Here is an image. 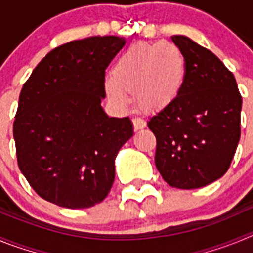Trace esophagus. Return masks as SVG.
<instances>
[{"mask_svg":"<svg viewBox=\"0 0 253 253\" xmlns=\"http://www.w3.org/2000/svg\"><path fill=\"white\" fill-rule=\"evenodd\" d=\"M133 126H134V130H140V129L146 128V122L140 118H134L133 119Z\"/></svg>","mask_w":253,"mask_h":253,"instance_id":"34e87169","label":"esophagus"}]
</instances>
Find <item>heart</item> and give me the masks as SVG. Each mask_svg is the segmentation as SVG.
<instances>
[{
    "mask_svg": "<svg viewBox=\"0 0 253 253\" xmlns=\"http://www.w3.org/2000/svg\"><path fill=\"white\" fill-rule=\"evenodd\" d=\"M185 81L186 62L175 44L135 43L120 55L105 87L116 106H126L130 93L142 110L158 113L180 97Z\"/></svg>",
    "mask_w": 253,
    "mask_h": 253,
    "instance_id": "heart-1",
    "label": "heart"
}]
</instances>
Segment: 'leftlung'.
Listing matches in <instances>:
<instances>
[{
    "mask_svg": "<svg viewBox=\"0 0 253 253\" xmlns=\"http://www.w3.org/2000/svg\"><path fill=\"white\" fill-rule=\"evenodd\" d=\"M172 42L186 62L180 97L147 123L157 139L156 167L167 184L199 189L228 171L241 137L242 97L223 62L185 35Z\"/></svg>",
    "mask_w": 253,
    "mask_h": 253,
    "instance_id": "8db88e82",
    "label": "left lung"
}]
</instances>
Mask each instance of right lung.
<instances>
[{
  "mask_svg": "<svg viewBox=\"0 0 253 253\" xmlns=\"http://www.w3.org/2000/svg\"><path fill=\"white\" fill-rule=\"evenodd\" d=\"M125 44L106 35L49 51L20 92L13 138L20 171L46 202L84 209L107 196L115 158L133 137L129 118L101 106L105 69Z\"/></svg>",
  "mask_w": 253,
  "mask_h": 253,
  "instance_id": "1",
  "label": "right lung"
}]
</instances>
